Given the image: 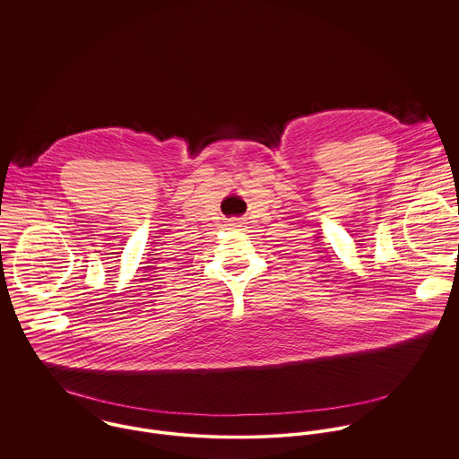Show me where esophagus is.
I'll use <instances>...</instances> for the list:
<instances>
[{
	"mask_svg": "<svg viewBox=\"0 0 459 459\" xmlns=\"http://www.w3.org/2000/svg\"><path fill=\"white\" fill-rule=\"evenodd\" d=\"M230 226H231V228H240V226H242V221H240V219H233V221H230Z\"/></svg>",
	"mask_w": 459,
	"mask_h": 459,
	"instance_id": "esophagus-1",
	"label": "esophagus"
}]
</instances>
